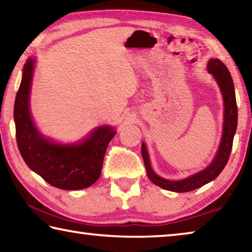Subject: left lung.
I'll return each mask as SVG.
<instances>
[{
    "mask_svg": "<svg viewBox=\"0 0 252 252\" xmlns=\"http://www.w3.org/2000/svg\"><path fill=\"white\" fill-rule=\"evenodd\" d=\"M208 71L209 73L215 76L217 82H218L224 101L223 133L218 153H217L212 163L208 168L202 170V171L195 173L189 178L182 179V180L170 181L167 180V179L159 177L158 174L153 172L150 165V161H149L146 144L142 143L141 153L144 165H146L147 169L148 177L156 186L162 188V189L174 191V192H188V191L198 189V188L207 185L208 182L215 180L221 173V171H222L229 160L230 153H231L232 149L233 136L234 133H236L238 125V106L236 101V94H234L233 81L227 66L218 59H211L209 61Z\"/></svg>",
    "mask_w": 252,
    "mask_h": 252,
    "instance_id": "obj_1",
    "label": "left lung"
}]
</instances>
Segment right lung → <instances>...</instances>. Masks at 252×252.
<instances>
[{
	"instance_id": "right-lung-1",
	"label": "right lung",
	"mask_w": 252,
	"mask_h": 252,
	"mask_svg": "<svg viewBox=\"0 0 252 252\" xmlns=\"http://www.w3.org/2000/svg\"><path fill=\"white\" fill-rule=\"evenodd\" d=\"M34 60L29 59L14 103L15 136L19 151L30 169L51 186L63 190H79L99 179L109 142L116 135L110 126L97 127L79 144L62 146L49 141L33 125L29 110Z\"/></svg>"
}]
</instances>
